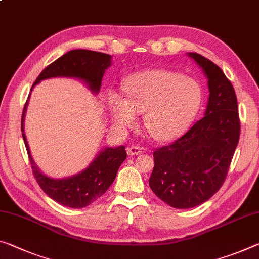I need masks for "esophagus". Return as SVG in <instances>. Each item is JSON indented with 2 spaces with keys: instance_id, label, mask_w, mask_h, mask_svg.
Instances as JSON below:
<instances>
[{
  "instance_id": "34e87169",
  "label": "esophagus",
  "mask_w": 259,
  "mask_h": 259,
  "mask_svg": "<svg viewBox=\"0 0 259 259\" xmlns=\"http://www.w3.org/2000/svg\"><path fill=\"white\" fill-rule=\"evenodd\" d=\"M126 152H128L129 155H137V154H141V153H142V147L138 146V145L129 146L128 150H126Z\"/></svg>"
}]
</instances>
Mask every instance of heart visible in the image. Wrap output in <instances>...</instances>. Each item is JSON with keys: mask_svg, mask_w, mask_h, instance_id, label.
Masks as SVG:
<instances>
[{"mask_svg": "<svg viewBox=\"0 0 259 259\" xmlns=\"http://www.w3.org/2000/svg\"><path fill=\"white\" fill-rule=\"evenodd\" d=\"M123 96L110 94L109 108L118 125H130L135 112H144V126L152 138L168 141L187 128L200 108L202 88L194 78L154 69L123 81Z\"/></svg>", "mask_w": 259, "mask_h": 259, "instance_id": "heart-1", "label": "heart"}]
</instances>
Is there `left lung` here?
Masks as SVG:
<instances>
[{
    "instance_id": "obj_1",
    "label": "left lung",
    "mask_w": 259,
    "mask_h": 259,
    "mask_svg": "<svg viewBox=\"0 0 259 259\" xmlns=\"http://www.w3.org/2000/svg\"><path fill=\"white\" fill-rule=\"evenodd\" d=\"M189 56L208 79L206 112L181 137L154 150L149 180L152 191L175 208L198 206L218 192L240 138L239 108L232 83L206 57L197 53Z\"/></svg>"
}]
</instances>
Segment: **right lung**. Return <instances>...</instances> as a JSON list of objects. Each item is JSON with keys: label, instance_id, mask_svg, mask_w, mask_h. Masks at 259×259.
<instances>
[{"label": "right lung", "instance_id": "obj_1", "mask_svg": "<svg viewBox=\"0 0 259 259\" xmlns=\"http://www.w3.org/2000/svg\"><path fill=\"white\" fill-rule=\"evenodd\" d=\"M112 56L105 53L75 49L65 53L54 62L47 65L36 78L34 84L52 77H76L83 79L91 91L98 93L101 86L104 72L110 65ZM32 86V88H33ZM32 90V89H31ZM30 97V96H28ZM27 102L22 115V135L25 143L32 171L36 182L45 194L63 206L81 208L96 202L112 186L121 163L126 158L125 146L107 147L93 160L88 168L75 176L62 180L51 179L44 175L31 157L25 134L24 116Z\"/></svg>", "mask_w": 259, "mask_h": 259}]
</instances>
